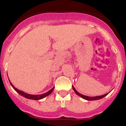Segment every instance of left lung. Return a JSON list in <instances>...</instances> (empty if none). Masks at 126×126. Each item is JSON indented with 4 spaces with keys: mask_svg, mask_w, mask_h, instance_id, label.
<instances>
[{
    "mask_svg": "<svg viewBox=\"0 0 126 126\" xmlns=\"http://www.w3.org/2000/svg\"><path fill=\"white\" fill-rule=\"evenodd\" d=\"M72 88H73V89H74V92H75V93L78 95V96H79L80 97H81V98H83V99H86V100H88V101H93V100H98V99H101V98H104L105 96H106L107 94H109V93H106L103 95H101V96H93V97H91V96H85V95H83V94H82L79 93V92L75 89V87H74V86H72ZM109 93H110V92H109Z\"/></svg>",
    "mask_w": 126,
    "mask_h": 126,
    "instance_id": "left-lung-1",
    "label": "left lung"
}]
</instances>
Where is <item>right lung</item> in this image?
I'll use <instances>...</instances> for the list:
<instances>
[{
    "instance_id": "right-lung-1",
    "label": "right lung",
    "mask_w": 126,
    "mask_h": 126,
    "mask_svg": "<svg viewBox=\"0 0 126 126\" xmlns=\"http://www.w3.org/2000/svg\"><path fill=\"white\" fill-rule=\"evenodd\" d=\"M9 82H10V84L11 85L12 87H13V89H15V90L17 92V93L19 94L21 96H23V97L27 98V99H33V100H39V99H42V98H45V97H46V96H49V95L52 91H53V90H54V87H53L51 90H49V91L46 93L42 94H27L26 93H25V92L22 91H20L19 90V89H17V88H16L15 86H13V84L10 82V80H9Z\"/></svg>"
}]
</instances>
